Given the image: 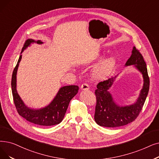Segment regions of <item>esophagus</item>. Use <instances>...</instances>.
Masks as SVG:
<instances>
[{"label": "esophagus", "mask_w": 159, "mask_h": 159, "mask_svg": "<svg viewBox=\"0 0 159 159\" xmlns=\"http://www.w3.org/2000/svg\"><path fill=\"white\" fill-rule=\"evenodd\" d=\"M89 86L86 83H83L80 86V89H82V90H88V89H89Z\"/></svg>", "instance_id": "34e87169"}]
</instances>
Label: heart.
Wrapping results in <instances>:
<instances>
[{
  "instance_id": "1",
  "label": "heart",
  "mask_w": 159,
  "mask_h": 159,
  "mask_svg": "<svg viewBox=\"0 0 159 159\" xmlns=\"http://www.w3.org/2000/svg\"><path fill=\"white\" fill-rule=\"evenodd\" d=\"M116 60L114 57H108L102 61L92 71L93 77L97 80L106 79L111 73L114 67Z\"/></svg>"
}]
</instances>
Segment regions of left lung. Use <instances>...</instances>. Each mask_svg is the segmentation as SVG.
Instances as JSON below:
<instances>
[{
    "mask_svg": "<svg viewBox=\"0 0 159 159\" xmlns=\"http://www.w3.org/2000/svg\"><path fill=\"white\" fill-rule=\"evenodd\" d=\"M134 65L143 78V85L136 102L125 107L117 105L108 92L117 75L101 81L97 85L95 91L96 106L94 115L95 122L105 127H118L134 121L142 109L149 89V78L146 64L140 51L134 47L132 54L125 64L126 66Z\"/></svg>",
    "mask_w": 159,
    "mask_h": 159,
    "instance_id": "left-lung-1",
    "label": "left lung"
}]
</instances>
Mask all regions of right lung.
Listing matches in <instances>:
<instances>
[{
	"label": "right lung",
	"mask_w": 159,
	"mask_h": 159,
	"mask_svg": "<svg viewBox=\"0 0 159 159\" xmlns=\"http://www.w3.org/2000/svg\"><path fill=\"white\" fill-rule=\"evenodd\" d=\"M43 43L39 40L36 41L32 39H27L22 49L21 54L27 47L32 43ZM22 55H20L17 64L13 70L11 77V90L13 102L17 111L23 118L31 123L39 125L51 126L57 125L63 120L69 103L73 97L78 93L79 86L71 85L61 87L53 101L45 108L34 110L27 107L20 99L16 89V75L19 63L21 60Z\"/></svg>",
	"instance_id": "1"
}]
</instances>
